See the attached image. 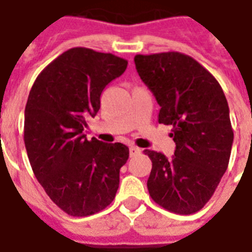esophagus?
<instances>
[{"mask_svg":"<svg viewBox=\"0 0 252 252\" xmlns=\"http://www.w3.org/2000/svg\"><path fill=\"white\" fill-rule=\"evenodd\" d=\"M128 153H130V157L134 158V157H138V155H140V148L135 147V146H131V147L128 148Z\"/></svg>","mask_w":252,"mask_h":252,"instance_id":"esophagus-1","label":"esophagus"}]
</instances>
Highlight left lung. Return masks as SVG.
<instances>
[{
	"mask_svg": "<svg viewBox=\"0 0 252 252\" xmlns=\"http://www.w3.org/2000/svg\"><path fill=\"white\" fill-rule=\"evenodd\" d=\"M138 75L160 106L159 124L172 126V158L153 150L150 196L164 209L193 214L213 196L229 165L234 132L221 85L198 62L180 52L134 58Z\"/></svg>",
	"mask_w": 252,
	"mask_h": 252,
	"instance_id": "1",
	"label": "left lung"
}]
</instances>
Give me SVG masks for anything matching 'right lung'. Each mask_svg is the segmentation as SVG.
Instances as JSON below:
<instances>
[{
	"mask_svg": "<svg viewBox=\"0 0 252 252\" xmlns=\"http://www.w3.org/2000/svg\"><path fill=\"white\" fill-rule=\"evenodd\" d=\"M127 60L76 47L48 64L35 80L25 109V146L35 177L60 209L73 217L98 213L116 197L128 147L87 139L88 117L120 77Z\"/></svg>",
	"mask_w": 252,
	"mask_h": 252,
	"instance_id": "1",
	"label": "right lung"
}]
</instances>
